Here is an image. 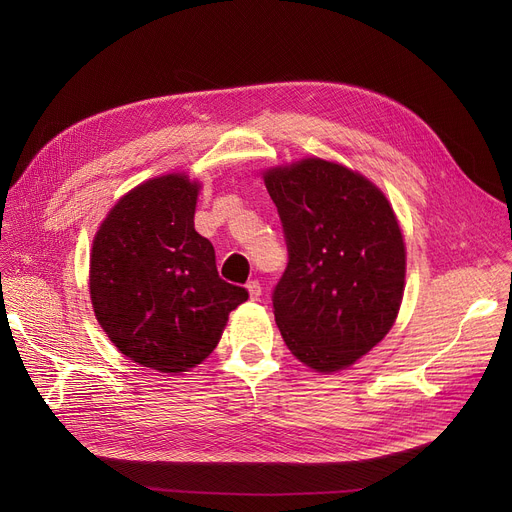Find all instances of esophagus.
Instances as JSON below:
<instances>
[{
    "mask_svg": "<svg viewBox=\"0 0 512 512\" xmlns=\"http://www.w3.org/2000/svg\"><path fill=\"white\" fill-rule=\"evenodd\" d=\"M247 288H249V294H251L253 301H257V299L261 297V284H259L257 280H251V282L247 284Z\"/></svg>",
    "mask_w": 512,
    "mask_h": 512,
    "instance_id": "1",
    "label": "esophagus"
}]
</instances>
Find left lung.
I'll use <instances>...</instances> for the list:
<instances>
[{
	"label": "left lung",
	"instance_id": "1",
	"mask_svg": "<svg viewBox=\"0 0 512 512\" xmlns=\"http://www.w3.org/2000/svg\"><path fill=\"white\" fill-rule=\"evenodd\" d=\"M288 265L272 303L290 353L338 371L392 328L405 288V242L388 199L361 174L303 159L263 176Z\"/></svg>",
	"mask_w": 512,
	"mask_h": 512
}]
</instances>
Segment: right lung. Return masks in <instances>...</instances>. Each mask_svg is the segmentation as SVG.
I'll list each match as a JSON object with an SVG mask.
<instances>
[{
	"label": "right lung",
	"mask_w": 512,
	"mask_h": 512,
	"mask_svg": "<svg viewBox=\"0 0 512 512\" xmlns=\"http://www.w3.org/2000/svg\"><path fill=\"white\" fill-rule=\"evenodd\" d=\"M199 184L153 178L122 197L91 253V301L118 351L143 367L180 373L220 342L247 288L220 278L211 242L195 230Z\"/></svg>",
	"instance_id": "right-lung-1"
}]
</instances>
